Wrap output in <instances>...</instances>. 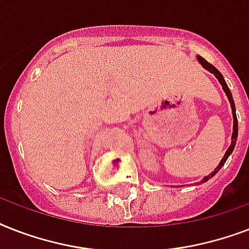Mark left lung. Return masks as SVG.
I'll use <instances>...</instances> for the list:
<instances>
[{"instance_id":"left-lung-1","label":"left lung","mask_w":249,"mask_h":249,"mask_svg":"<svg viewBox=\"0 0 249 249\" xmlns=\"http://www.w3.org/2000/svg\"><path fill=\"white\" fill-rule=\"evenodd\" d=\"M197 60L200 62V64H201V66H203V67L205 68V70H208L209 72H212L213 75L216 76L217 79H218V81H220V84H221V85H222V89H224V91H225V93H226V95H228L229 102H230V105H231L232 117H234V126H232V136H231V140H232V141H231V144H230V147L228 148V151L225 152L224 158H222V160H221V161H220V164L217 165L216 169L213 170V172H212V173H211V174H208L207 177L203 178V181H201V183H203V182H207V181H208L209 178L213 177V176H214V174H216L217 172H218V170L221 169V168H222V165H224V164H225V161L228 160L229 155L231 154L232 150H234V147H235L236 137H238V119H236L235 105H234V101H232L231 91H230V89H229V88H228V84L225 83L224 77H222V75H221V73H220V71H218V70H217V68L214 67V66H212V64H211V63H208V62H207V60L204 59V58H201V56L197 55Z\"/></svg>"}]
</instances>
